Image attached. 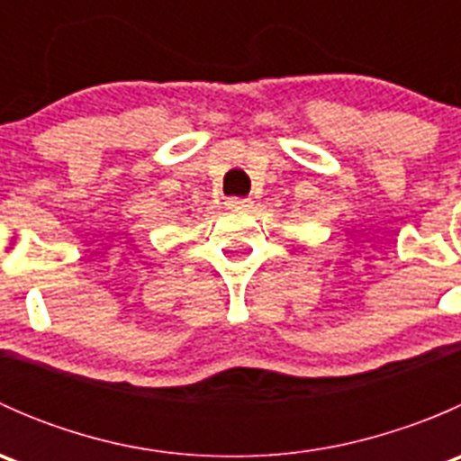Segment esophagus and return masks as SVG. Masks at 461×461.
<instances>
[{
    "mask_svg": "<svg viewBox=\"0 0 461 461\" xmlns=\"http://www.w3.org/2000/svg\"><path fill=\"white\" fill-rule=\"evenodd\" d=\"M249 198H227V207L230 209H245V207H249Z\"/></svg>",
    "mask_w": 461,
    "mask_h": 461,
    "instance_id": "1",
    "label": "esophagus"
}]
</instances>
